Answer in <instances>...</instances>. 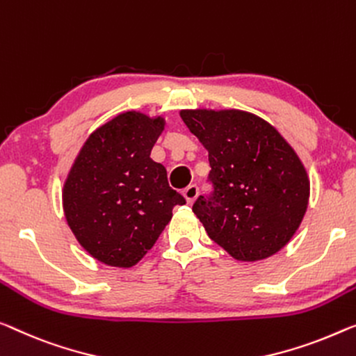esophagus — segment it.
Instances as JSON below:
<instances>
[{"mask_svg":"<svg viewBox=\"0 0 356 356\" xmlns=\"http://www.w3.org/2000/svg\"><path fill=\"white\" fill-rule=\"evenodd\" d=\"M182 195H184V198L187 200V203L192 204L196 200V196H198V187H196V185H190V187L184 190Z\"/></svg>","mask_w":356,"mask_h":356,"instance_id":"1","label":"esophagus"}]
</instances>
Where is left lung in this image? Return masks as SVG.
<instances>
[{
  "mask_svg": "<svg viewBox=\"0 0 356 356\" xmlns=\"http://www.w3.org/2000/svg\"><path fill=\"white\" fill-rule=\"evenodd\" d=\"M209 153L212 193L193 204L209 238L233 259L256 262L288 245L304 219L310 180L284 137L241 110H180Z\"/></svg>",
  "mask_w": 356,
  "mask_h": 356,
  "instance_id": "1",
  "label": "left lung"
}]
</instances>
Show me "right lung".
I'll return each instance as SVG.
<instances>
[{
    "label": "right lung",
    "instance_id": "obj_1",
    "mask_svg": "<svg viewBox=\"0 0 356 356\" xmlns=\"http://www.w3.org/2000/svg\"><path fill=\"white\" fill-rule=\"evenodd\" d=\"M164 118L124 111L97 127L63 184L62 203L79 245L99 262L129 268L155 245L185 198L150 152Z\"/></svg>",
    "mask_w": 356,
    "mask_h": 356
}]
</instances>
